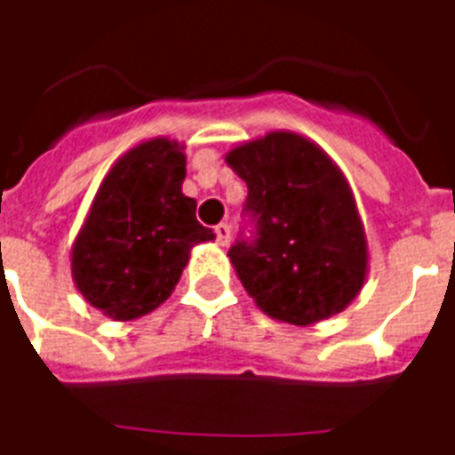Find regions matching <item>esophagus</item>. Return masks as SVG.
Wrapping results in <instances>:
<instances>
[{"label":"esophagus","mask_w":455,"mask_h":455,"mask_svg":"<svg viewBox=\"0 0 455 455\" xmlns=\"http://www.w3.org/2000/svg\"><path fill=\"white\" fill-rule=\"evenodd\" d=\"M216 242L220 246H225L228 242H230V225H228V223L216 225Z\"/></svg>","instance_id":"esophagus-1"}]
</instances>
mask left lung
Returning a JSON list of instances; mask_svg holds the SVG:
<instances>
[{
  "label": "left lung",
  "instance_id": "left-lung-1",
  "mask_svg": "<svg viewBox=\"0 0 455 455\" xmlns=\"http://www.w3.org/2000/svg\"><path fill=\"white\" fill-rule=\"evenodd\" d=\"M225 161L256 220V239L228 251L253 304L299 327L344 311L368 277V239L339 165L290 130L237 144Z\"/></svg>",
  "mask_w": 455,
  "mask_h": 455
}]
</instances>
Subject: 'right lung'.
Instances as JSON below:
<instances>
[{
  "instance_id": "right-lung-1",
  "label": "right lung",
  "mask_w": 455,
  "mask_h": 455,
  "mask_svg": "<svg viewBox=\"0 0 455 455\" xmlns=\"http://www.w3.org/2000/svg\"><path fill=\"white\" fill-rule=\"evenodd\" d=\"M185 144L154 137L125 151L101 180L70 246V273L87 304L114 320H135L164 304L192 246L216 237L182 195Z\"/></svg>"
}]
</instances>
